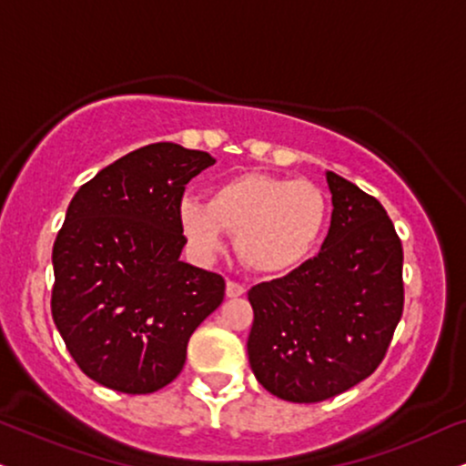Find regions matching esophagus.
I'll use <instances>...</instances> for the list:
<instances>
[{
  "label": "esophagus",
  "instance_id": "34e87169",
  "mask_svg": "<svg viewBox=\"0 0 466 466\" xmlns=\"http://www.w3.org/2000/svg\"><path fill=\"white\" fill-rule=\"evenodd\" d=\"M244 285H239V283H235V280H228L227 283V298H239V296H244Z\"/></svg>",
  "mask_w": 466,
  "mask_h": 466
}]
</instances>
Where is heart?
I'll use <instances>...</instances> for the list:
<instances>
[{"label": "heart", "mask_w": 466, "mask_h": 466, "mask_svg": "<svg viewBox=\"0 0 466 466\" xmlns=\"http://www.w3.org/2000/svg\"><path fill=\"white\" fill-rule=\"evenodd\" d=\"M324 189L304 179L242 172L216 183L207 203L183 198L177 224L189 252L211 261L224 250L227 231L238 233V252L259 274L294 272L313 255L329 224Z\"/></svg>", "instance_id": "obj_1"}]
</instances>
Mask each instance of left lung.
<instances>
[{"mask_svg": "<svg viewBox=\"0 0 466 466\" xmlns=\"http://www.w3.org/2000/svg\"><path fill=\"white\" fill-rule=\"evenodd\" d=\"M332 220L318 257L255 285L248 363L280 400L335 398L376 371L404 309V252L376 198L326 170Z\"/></svg>", "mask_w": 466, "mask_h": 466, "instance_id": "obj_1", "label": "left lung"}]
</instances>
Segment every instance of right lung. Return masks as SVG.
Masks as SVG:
<instances>
[{"label":"right lung","mask_w":466,"mask_h":466,"mask_svg":"<svg viewBox=\"0 0 466 466\" xmlns=\"http://www.w3.org/2000/svg\"><path fill=\"white\" fill-rule=\"evenodd\" d=\"M216 159L157 142L96 172L54 244L51 315L86 376L142 395L175 380L187 341L224 300V279L181 261L183 189Z\"/></svg>","instance_id":"right-lung-1"}]
</instances>
